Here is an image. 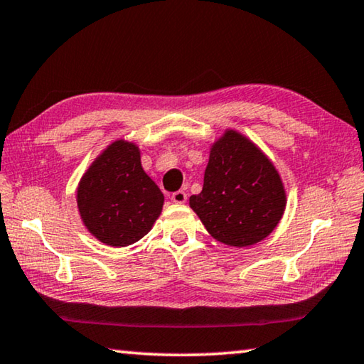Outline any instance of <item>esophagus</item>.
Listing matches in <instances>:
<instances>
[{
	"label": "esophagus",
	"instance_id": "obj_1",
	"mask_svg": "<svg viewBox=\"0 0 364 364\" xmlns=\"http://www.w3.org/2000/svg\"><path fill=\"white\" fill-rule=\"evenodd\" d=\"M188 199V194L184 193V191H176V193L171 194V200L175 202V204H184Z\"/></svg>",
	"mask_w": 364,
	"mask_h": 364
}]
</instances>
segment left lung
<instances>
[{
  "label": "left lung",
  "instance_id": "left-lung-1",
  "mask_svg": "<svg viewBox=\"0 0 364 364\" xmlns=\"http://www.w3.org/2000/svg\"><path fill=\"white\" fill-rule=\"evenodd\" d=\"M202 193L189 207L208 234L228 247H250L276 230L284 215V181L254 141L226 128L210 144Z\"/></svg>",
  "mask_w": 364,
  "mask_h": 364
}]
</instances>
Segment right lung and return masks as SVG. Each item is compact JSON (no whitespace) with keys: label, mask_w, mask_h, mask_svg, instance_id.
Listing matches in <instances>:
<instances>
[{"label":"right lung","mask_w":364,"mask_h":364,"mask_svg":"<svg viewBox=\"0 0 364 364\" xmlns=\"http://www.w3.org/2000/svg\"><path fill=\"white\" fill-rule=\"evenodd\" d=\"M75 199L86 231L110 247H127L143 239L165 200L141 165L139 146L125 138L97 154L80 178Z\"/></svg>","instance_id":"right-lung-1"}]
</instances>
